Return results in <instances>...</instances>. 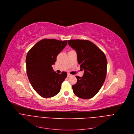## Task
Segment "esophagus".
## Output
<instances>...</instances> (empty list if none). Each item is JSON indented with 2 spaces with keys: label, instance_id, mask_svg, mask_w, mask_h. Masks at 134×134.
Wrapping results in <instances>:
<instances>
[{
  "label": "esophagus",
  "instance_id": "obj_1",
  "mask_svg": "<svg viewBox=\"0 0 134 134\" xmlns=\"http://www.w3.org/2000/svg\"><path fill=\"white\" fill-rule=\"evenodd\" d=\"M67 76H68V77H70V76H72V75H71V74H70V73H68Z\"/></svg>",
  "mask_w": 134,
  "mask_h": 134
}]
</instances>
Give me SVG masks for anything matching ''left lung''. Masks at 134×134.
<instances>
[{"label": "left lung", "instance_id": "obj_1", "mask_svg": "<svg viewBox=\"0 0 134 134\" xmlns=\"http://www.w3.org/2000/svg\"><path fill=\"white\" fill-rule=\"evenodd\" d=\"M68 42L76 51L77 62L85 71L82 77L76 76L77 82L72 86L73 91L79 98L90 99L99 92L105 81L107 67L105 55L89 41L73 40Z\"/></svg>", "mask_w": 134, "mask_h": 134}]
</instances>
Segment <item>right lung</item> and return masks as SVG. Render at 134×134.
Returning <instances> with one entry per match:
<instances>
[{
	"label": "right lung",
	"instance_id": "obj_1",
	"mask_svg": "<svg viewBox=\"0 0 134 134\" xmlns=\"http://www.w3.org/2000/svg\"><path fill=\"white\" fill-rule=\"evenodd\" d=\"M67 43V41L43 39L27 53V74L33 89L43 98H51L58 94L62 83L67 76L66 72L59 74L52 67Z\"/></svg>",
	"mask_w": 134,
	"mask_h": 134
}]
</instances>
